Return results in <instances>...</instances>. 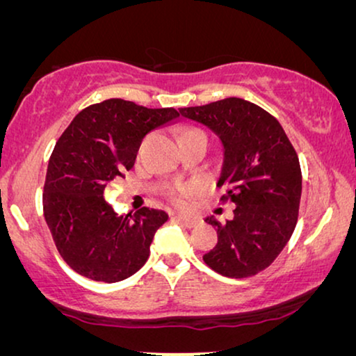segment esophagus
<instances>
[{
	"mask_svg": "<svg viewBox=\"0 0 356 356\" xmlns=\"http://www.w3.org/2000/svg\"><path fill=\"white\" fill-rule=\"evenodd\" d=\"M177 220H178L179 223H181L183 227H186V228H194V227L199 225V220H196V218H191V217L178 216Z\"/></svg>",
	"mask_w": 356,
	"mask_h": 356,
	"instance_id": "1",
	"label": "esophagus"
}]
</instances>
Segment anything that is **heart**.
Returning a JSON list of instances; mask_svg holds the SVG:
<instances>
[{"instance_id":"1","label":"heart","mask_w":356,"mask_h":356,"mask_svg":"<svg viewBox=\"0 0 356 356\" xmlns=\"http://www.w3.org/2000/svg\"><path fill=\"white\" fill-rule=\"evenodd\" d=\"M193 131H199V129H186L183 134L193 133ZM191 191H193V188H189V186H178L170 191V199H172V202L177 204V206H183V204L186 202L189 194H191Z\"/></svg>"}]
</instances>
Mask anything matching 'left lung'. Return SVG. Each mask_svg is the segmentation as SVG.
Returning <instances> with one entry per match:
<instances>
[{"label":"left lung","instance_id":"left-lung-1","mask_svg":"<svg viewBox=\"0 0 356 356\" xmlns=\"http://www.w3.org/2000/svg\"><path fill=\"white\" fill-rule=\"evenodd\" d=\"M179 113L220 138L223 167L217 186L225 189L220 201L236 206L227 223L207 218L217 227L218 241L202 259L232 279L256 275L275 261L298 222V155L279 121L248 100L230 97Z\"/></svg>","mask_w":356,"mask_h":356}]
</instances>
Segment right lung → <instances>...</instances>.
<instances>
[{
	"instance_id": "add662e5",
	"label": "right lung",
	"mask_w": 356,
	"mask_h": 356,
	"mask_svg": "<svg viewBox=\"0 0 356 356\" xmlns=\"http://www.w3.org/2000/svg\"><path fill=\"white\" fill-rule=\"evenodd\" d=\"M178 116L175 108L110 99L79 111L58 139L43 186V216L58 252L77 274L113 284L145 264L168 216L149 207L118 216L104 191L133 168L144 136Z\"/></svg>"
}]
</instances>
